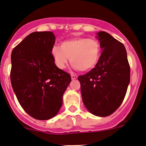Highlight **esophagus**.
I'll use <instances>...</instances> for the list:
<instances>
[{
    "label": "esophagus",
    "mask_w": 146,
    "mask_h": 146,
    "mask_svg": "<svg viewBox=\"0 0 146 146\" xmlns=\"http://www.w3.org/2000/svg\"><path fill=\"white\" fill-rule=\"evenodd\" d=\"M78 76H76V75H71V79L72 80H76V79H77Z\"/></svg>",
    "instance_id": "1"
}]
</instances>
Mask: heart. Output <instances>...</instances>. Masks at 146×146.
<instances>
[{
	"mask_svg": "<svg viewBox=\"0 0 146 146\" xmlns=\"http://www.w3.org/2000/svg\"><path fill=\"white\" fill-rule=\"evenodd\" d=\"M100 54V45L98 41L82 37L65 41L61 47L54 46L51 50L54 63L58 68H66L70 58L73 67L83 72L89 71L96 66Z\"/></svg>",
	"mask_w": 146,
	"mask_h": 146,
	"instance_id": "b5f03b06",
	"label": "heart"
}]
</instances>
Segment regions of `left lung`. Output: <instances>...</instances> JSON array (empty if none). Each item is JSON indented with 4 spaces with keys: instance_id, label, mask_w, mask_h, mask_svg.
Masks as SVG:
<instances>
[{
    "instance_id": "obj_1",
    "label": "left lung",
    "mask_w": 146,
    "mask_h": 146,
    "mask_svg": "<svg viewBox=\"0 0 146 146\" xmlns=\"http://www.w3.org/2000/svg\"><path fill=\"white\" fill-rule=\"evenodd\" d=\"M96 37L102 51L99 61L78 80L84 105L91 114L103 117L121 104L130 82V66L123 44L104 31Z\"/></svg>"
}]
</instances>
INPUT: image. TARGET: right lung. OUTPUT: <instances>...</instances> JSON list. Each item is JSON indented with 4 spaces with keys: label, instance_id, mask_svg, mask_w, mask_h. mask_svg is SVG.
<instances>
[{
    "label": "right lung",
    "instance_id": "add662e5",
    "mask_svg": "<svg viewBox=\"0 0 146 146\" xmlns=\"http://www.w3.org/2000/svg\"><path fill=\"white\" fill-rule=\"evenodd\" d=\"M55 41L51 32H32L11 54L13 91L23 110L38 120H48L56 115L71 81L70 75L54 63L51 50Z\"/></svg>",
    "mask_w": 146,
    "mask_h": 146
}]
</instances>
